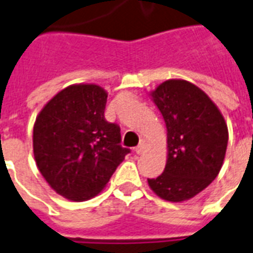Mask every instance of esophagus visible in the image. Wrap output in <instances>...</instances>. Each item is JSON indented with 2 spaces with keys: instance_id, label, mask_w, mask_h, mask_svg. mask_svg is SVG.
<instances>
[{
  "instance_id": "34e87169",
  "label": "esophagus",
  "mask_w": 253,
  "mask_h": 253,
  "mask_svg": "<svg viewBox=\"0 0 253 253\" xmlns=\"http://www.w3.org/2000/svg\"><path fill=\"white\" fill-rule=\"evenodd\" d=\"M144 151H145V141L141 140L140 144L135 148V153H136V155H141V153H144Z\"/></svg>"
}]
</instances>
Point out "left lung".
Instances as JSON below:
<instances>
[{
    "label": "left lung",
    "instance_id": "8db88e82",
    "mask_svg": "<svg viewBox=\"0 0 253 253\" xmlns=\"http://www.w3.org/2000/svg\"><path fill=\"white\" fill-rule=\"evenodd\" d=\"M152 97L166 123L169 155L164 173L148 184L168 201L188 200L212 183L222 168L226 123L212 100L186 80H166Z\"/></svg>",
    "mask_w": 253,
    "mask_h": 253
}]
</instances>
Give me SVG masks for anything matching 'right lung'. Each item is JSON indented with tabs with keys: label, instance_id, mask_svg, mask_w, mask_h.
Wrapping results in <instances>:
<instances>
[{
	"label": "right lung",
	"instance_id": "add662e5",
	"mask_svg": "<svg viewBox=\"0 0 253 253\" xmlns=\"http://www.w3.org/2000/svg\"><path fill=\"white\" fill-rule=\"evenodd\" d=\"M108 94L96 84L70 85L44 106L34 126V155L57 194L74 201L105 187L128 148L121 128L105 120Z\"/></svg>",
	"mask_w": 253,
	"mask_h": 253
}]
</instances>
